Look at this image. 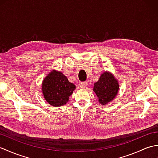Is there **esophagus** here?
I'll list each match as a JSON object with an SVG mask.
<instances>
[{
  "label": "esophagus",
  "mask_w": 158,
  "mask_h": 158,
  "mask_svg": "<svg viewBox=\"0 0 158 158\" xmlns=\"http://www.w3.org/2000/svg\"><path fill=\"white\" fill-rule=\"evenodd\" d=\"M87 86H88V83H87V82L81 83V85H80V87H81V88H83V89H85Z\"/></svg>",
  "instance_id": "obj_1"
}]
</instances>
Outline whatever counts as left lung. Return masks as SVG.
<instances>
[{
  "label": "left lung",
  "mask_w": 158,
  "mask_h": 158,
  "mask_svg": "<svg viewBox=\"0 0 158 158\" xmlns=\"http://www.w3.org/2000/svg\"><path fill=\"white\" fill-rule=\"evenodd\" d=\"M119 85L117 79L111 73L105 71L101 74L98 81L94 84L93 91L98 98V102L102 105H110L118 94Z\"/></svg>",
  "instance_id": "1"
}]
</instances>
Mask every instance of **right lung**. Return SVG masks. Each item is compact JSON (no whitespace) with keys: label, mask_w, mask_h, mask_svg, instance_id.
I'll return each instance as SVG.
<instances>
[{"label":"right lung","mask_w":158,"mask_h":158,"mask_svg":"<svg viewBox=\"0 0 158 158\" xmlns=\"http://www.w3.org/2000/svg\"><path fill=\"white\" fill-rule=\"evenodd\" d=\"M75 88V85L57 70H52L45 77L41 85L43 98L49 105L55 107L66 105Z\"/></svg>","instance_id":"1"}]
</instances>
